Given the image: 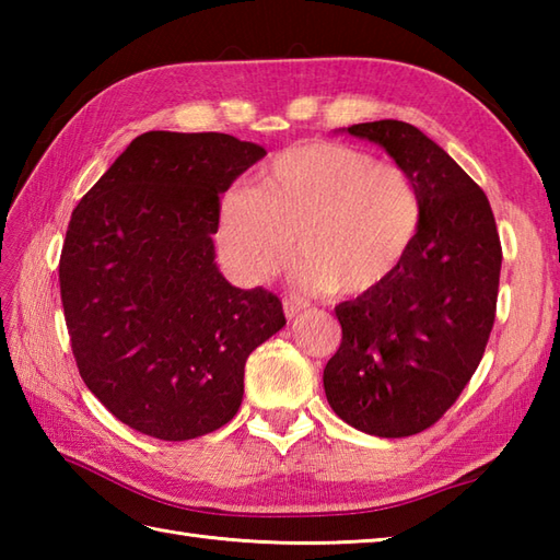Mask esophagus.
Here are the masks:
<instances>
[{
    "instance_id": "esophagus-1",
    "label": "esophagus",
    "mask_w": 560,
    "mask_h": 560,
    "mask_svg": "<svg viewBox=\"0 0 560 560\" xmlns=\"http://www.w3.org/2000/svg\"><path fill=\"white\" fill-rule=\"evenodd\" d=\"M305 307H307V303H303L299 299H287V301H283V315L293 319V317H299L305 311Z\"/></svg>"
}]
</instances>
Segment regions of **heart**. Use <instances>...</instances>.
I'll return each mask as SVG.
<instances>
[{"label":"heart","instance_id":"b5f03b06","mask_svg":"<svg viewBox=\"0 0 560 560\" xmlns=\"http://www.w3.org/2000/svg\"><path fill=\"white\" fill-rule=\"evenodd\" d=\"M421 213L419 187L397 165L349 144L315 141L279 153L253 189L225 195L219 245L243 281H269L295 253L303 289L359 295L397 269Z\"/></svg>","mask_w":560,"mask_h":560}]
</instances>
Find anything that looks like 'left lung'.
<instances>
[{
    "mask_svg": "<svg viewBox=\"0 0 560 560\" xmlns=\"http://www.w3.org/2000/svg\"><path fill=\"white\" fill-rule=\"evenodd\" d=\"M383 147L419 187L421 225L389 277L335 307L341 347L323 383L341 421L377 438L431 428L467 387L493 329L501 237L483 189L421 129L343 127Z\"/></svg>",
    "mask_w": 560,
    "mask_h": 560,
    "instance_id": "1",
    "label": "left lung"
}]
</instances>
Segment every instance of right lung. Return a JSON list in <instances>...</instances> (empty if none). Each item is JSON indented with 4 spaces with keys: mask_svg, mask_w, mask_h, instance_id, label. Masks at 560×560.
<instances>
[{
    "mask_svg": "<svg viewBox=\"0 0 560 560\" xmlns=\"http://www.w3.org/2000/svg\"><path fill=\"white\" fill-rule=\"evenodd\" d=\"M267 151L231 135L147 132L71 211L59 291L83 383L115 419L192 440L241 409L245 361L287 325L217 267L221 195Z\"/></svg>",
    "mask_w": 560,
    "mask_h": 560,
    "instance_id": "add662e5",
    "label": "right lung"
}]
</instances>
